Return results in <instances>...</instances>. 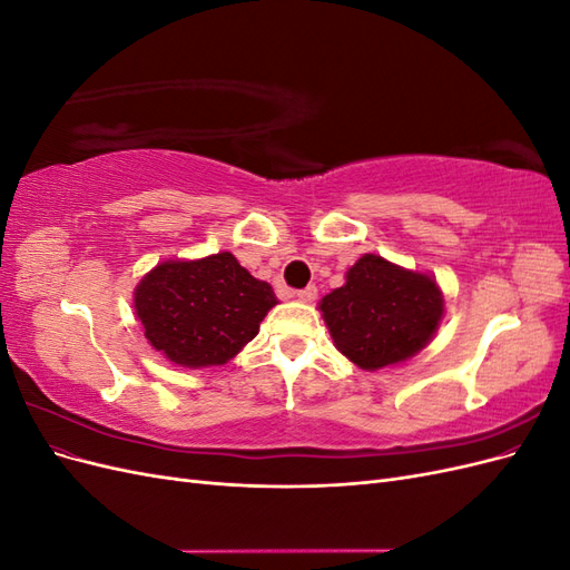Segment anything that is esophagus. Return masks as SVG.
Returning a JSON list of instances; mask_svg holds the SVG:
<instances>
[{"instance_id":"1","label":"esophagus","mask_w":570,"mask_h":570,"mask_svg":"<svg viewBox=\"0 0 570 570\" xmlns=\"http://www.w3.org/2000/svg\"><path fill=\"white\" fill-rule=\"evenodd\" d=\"M318 297V289L314 285H308L304 289H297V299L299 302H314Z\"/></svg>"}]
</instances>
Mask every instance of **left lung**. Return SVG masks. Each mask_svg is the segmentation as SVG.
Segmentation results:
<instances>
[{
    "label": "left lung",
    "mask_w": 570,
    "mask_h": 570,
    "mask_svg": "<svg viewBox=\"0 0 570 570\" xmlns=\"http://www.w3.org/2000/svg\"><path fill=\"white\" fill-rule=\"evenodd\" d=\"M321 312L335 347L375 371L425 347L442 321L444 299L430 275L366 254L350 268L347 283L323 297Z\"/></svg>",
    "instance_id": "8db88e82"
}]
</instances>
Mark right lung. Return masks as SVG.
Segmentation results:
<instances>
[{
  "label": "right lung",
  "instance_id": "1",
  "mask_svg": "<svg viewBox=\"0 0 570 570\" xmlns=\"http://www.w3.org/2000/svg\"><path fill=\"white\" fill-rule=\"evenodd\" d=\"M275 304L230 252L199 262H166L135 289L137 318L151 347L187 368L220 366L256 337Z\"/></svg>",
  "mask_w": 570,
  "mask_h": 570
}]
</instances>
